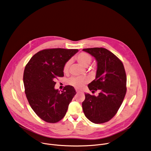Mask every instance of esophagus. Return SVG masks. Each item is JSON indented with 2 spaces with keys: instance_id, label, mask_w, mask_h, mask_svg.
I'll use <instances>...</instances> for the list:
<instances>
[{
  "instance_id": "34e87169",
  "label": "esophagus",
  "mask_w": 151,
  "mask_h": 151,
  "mask_svg": "<svg viewBox=\"0 0 151 151\" xmlns=\"http://www.w3.org/2000/svg\"><path fill=\"white\" fill-rule=\"evenodd\" d=\"M76 92H79V91H78V90H77V89H76Z\"/></svg>"
}]
</instances>
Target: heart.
Segmentation results:
<instances>
[{
	"label": "heart",
	"instance_id": "1",
	"mask_svg": "<svg viewBox=\"0 0 151 151\" xmlns=\"http://www.w3.org/2000/svg\"><path fill=\"white\" fill-rule=\"evenodd\" d=\"M76 59L78 61V62L82 66L84 67H87L91 63L92 59L91 56L88 53L81 52L76 56ZM69 65L70 61H68L65 63L63 68V71L64 73H67L68 72ZM88 79L85 77H74L70 78L68 81V83L70 85L76 88L79 89L82 88L85 84H86L88 82Z\"/></svg>",
	"mask_w": 151,
	"mask_h": 151
}]
</instances>
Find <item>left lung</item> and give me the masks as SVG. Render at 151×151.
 <instances>
[{"label": "left lung", "mask_w": 151, "mask_h": 151, "mask_svg": "<svg viewBox=\"0 0 151 151\" xmlns=\"http://www.w3.org/2000/svg\"><path fill=\"white\" fill-rule=\"evenodd\" d=\"M97 61L96 78L88 85L96 96L85 93L82 108L85 116L95 124L110 121L121 106L127 92V76L122 61L105 48L83 49Z\"/></svg>", "instance_id": "left-lung-1"}]
</instances>
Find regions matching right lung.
<instances>
[{"mask_svg": "<svg viewBox=\"0 0 151 151\" xmlns=\"http://www.w3.org/2000/svg\"><path fill=\"white\" fill-rule=\"evenodd\" d=\"M78 49H47L35 54L23 73L24 92L32 109L42 120L56 123L66 115L76 95L75 88L65 86L60 92L55 89V79L64 76L63 68Z\"/></svg>", "mask_w": 151, "mask_h": 151, "instance_id": "add662e5", "label": "right lung"}]
</instances>
